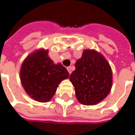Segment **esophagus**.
Wrapping results in <instances>:
<instances>
[{
    "instance_id": "esophagus-1",
    "label": "esophagus",
    "mask_w": 135,
    "mask_h": 135,
    "mask_svg": "<svg viewBox=\"0 0 135 135\" xmlns=\"http://www.w3.org/2000/svg\"><path fill=\"white\" fill-rule=\"evenodd\" d=\"M66 69H67V70L68 71H69V74H71V66H69V67H67Z\"/></svg>"
}]
</instances>
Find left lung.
Masks as SVG:
<instances>
[{"mask_svg":"<svg viewBox=\"0 0 135 135\" xmlns=\"http://www.w3.org/2000/svg\"><path fill=\"white\" fill-rule=\"evenodd\" d=\"M75 68L69 79L79 103L90 105L102 101L112 87V71L105 59L95 50H84Z\"/></svg>","mask_w":135,"mask_h":135,"instance_id":"1","label":"left lung"}]
</instances>
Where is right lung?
Returning <instances> with one entry per match:
<instances>
[{"label":"right lung","instance_id":"obj_1","mask_svg":"<svg viewBox=\"0 0 135 135\" xmlns=\"http://www.w3.org/2000/svg\"><path fill=\"white\" fill-rule=\"evenodd\" d=\"M47 50H40L31 54L22 64L20 79L25 91L39 102H47L54 95L62 80L69 74L61 64H54Z\"/></svg>","mask_w":135,"mask_h":135}]
</instances>
